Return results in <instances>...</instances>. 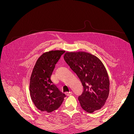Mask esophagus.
<instances>
[{
  "label": "esophagus",
  "mask_w": 134,
  "mask_h": 134,
  "mask_svg": "<svg viewBox=\"0 0 134 134\" xmlns=\"http://www.w3.org/2000/svg\"><path fill=\"white\" fill-rule=\"evenodd\" d=\"M72 92H66L65 94H66V96H71V94H72Z\"/></svg>",
  "instance_id": "1"
}]
</instances>
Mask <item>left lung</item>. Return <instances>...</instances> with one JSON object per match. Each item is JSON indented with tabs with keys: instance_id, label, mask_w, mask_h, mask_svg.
Wrapping results in <instances>:
<instances>
[{
	"instance_id": "obj_1",
	"label": "left lung",
	"mask_w": 134,
	"mask_h": 134,
	"mask_svg": "<svg viewBox=\"0 0 134 134\" xmlns=\"http://www.w3.org/2000/svg\"><path fill=\"white\" fill-rule=\"evenodd\" d=\"M64 58L82 83L84 91L78 98L82 108L89 113L102 108L108 97L109 80L102 61L85 51L66 52Z\"/></svg>"
}]
</instances>
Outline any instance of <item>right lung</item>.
<instances>
[{"label":"right lung","mask_w":134,"mask_h":134,"mask_svg":"<svg viewBox=\"0 0 134 134\" xmlns=\"http://www.w3.org/2000/svg\"><path fill=\"white\" fill-rule=\"evenodd\" d=\"M65 50L44 52L37 60L30 80V94L35 106L42 112L58 109L66 97L51 80L55 65Z\"/></svg>","instance_id":"right-lung-1"}]
</instances>
